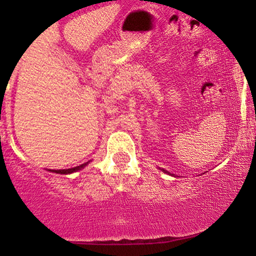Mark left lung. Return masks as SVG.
Returning a JSON list of instances; mask_svg holds the SVG:
<instances>
[{
	"mask_svg": "<svg viewBox=\"0 0 256 256\" xmlns=\"http://www.w3.org/2000/svg\"><path fill=\"white\" fill-rule=\"evenodd\" d=\"M162 171H164V172H165V173H168V174H171V173H170L168 171H166V170H162ZM171 176H172V174H171Z\"/></svg>",
	"mask_w": 256,
	"mask_h": 256,
	"instance_id": "8db88e82",
	"label": "left lung"
}]
</instances>
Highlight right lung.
Segmentation results:
<instances>
[{
    "instance_id": "1",
    "label": "right lung",
    "mask_w": 256,
    "mask_h": 256,
    "mask_svg": "<svg viewBox=\"0 0 256 256\" xmlns=\"http://www.w3.org/2000/svg\"><path fill=\"white\" fill-rule=\"evenodd\" d=\"M88 165L86 164H83V165H79L77 167H72V168H67V170H49L50 172H54V173H58V174H71L73 172H77L79 170H82L83 167H85Z\"/></svg>"
}]
</instances>
